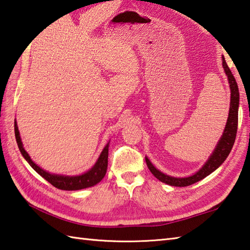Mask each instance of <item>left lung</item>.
I'll list each match as a JSON object with an SVG mask.
<instances>
[{
    "label": "left lung",
    "mask_w": 250,
    "mask_h": 250,
    "mask_svg": "<svg viewBox=\"0 0 250 250\" xmlns=\"http://www.w3.org/2000/svg\"><path fill=\"white\" fill-rule=\"evenodd\" d=\"M222 66L225 68V72L228 76V81L230 83L231 89V102H230V110H229V117H228L227 125L224 133H222L221 139L219 140L218 144H217L214 152L211 153L208 160L206 161L202 168H200L192 176L184 177V178H177L168 176L167 174H163L159 171L152 163L149 161V159L146 158V163L148 168L150 169L153 176L158 178L160 182L174 186V187H187V186L192 185L199 180L208 176L210 173H213L215 169L218 168L226 159L229 156V153L232 149L233 145H234L236 132H237V121H238V103H240V93H238V87L234 76L232 75L231 70L228 66L225 58L222 57Z\"/></svg>",
    "instance_id": "1"
}]
</instances>
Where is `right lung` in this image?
<instances>
[{
  "label": "right lung",
  "mask_w": 250,
  "mask_h": 250,
  "mask_svg": "<svg viewBox=\"0 0 250 250\" xmlns=\"http://www.w3.org/2000/svg\"><path fill=\"white\" fill-rule=\"evenodd\" d=\"M15 136H16V141H17V144H18L21 155L23 156V158L26 161H28L30 166L33 167L34 171H36V173H39L42 177L45 178L47 182L50 183L52 186H54V187H56L58 189L81 190V189L92 187V186L97 185L104 178L106 171H107L109 143H107V145L104 147L103 151L101 152L97 163H95L88 172L83 173L82 175H78V176H64V175L50 174L48 172H46L43 168H41L39 166H36V164L32 161V159L30 158L29 153L24 150L22 142H21V139H20L17 122L16 121H15Z\"/></svg>",
  "instance_id": "obj_1"
}]
</instances>
